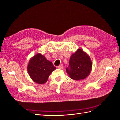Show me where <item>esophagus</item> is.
Listing matches in <instances>:
<instances>
[{
  "label": "esophagus",
  "mask_w": 120,
  "mask_h": 120,
  "mask_svg": "<svg viewBox=\"0 0 120 120\" xmlns=\"http://www.w3.org/2000/svg\"><path fill=\"white\" fill-rule=\"evenodd\" d=\"M58 68H61V69H62V68H63V64H60V65L58 66Z\"/></svg>",
  "instance_id": "obj_1"
}]
</instances>
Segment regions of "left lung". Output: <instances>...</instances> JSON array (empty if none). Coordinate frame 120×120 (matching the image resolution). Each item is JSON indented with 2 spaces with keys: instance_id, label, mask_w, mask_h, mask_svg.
Wrapping results in <instances>:
<instances>
[{
  "instance_id": "obj_1",
  "label": "left lung",
  "mask_w": 120,
  "mask_h": 120,
  "mask_svg": "<svg viewBox=\"0 0 120 120\" xmlns=\"http://www.w3.org/2000/svg\"><path fill=\"white\" fill-rule=\"evenodd\" d=\"M91 67L92 62L90 58L84 51L78 49L71 56L66 72L72 79L79 80L88 76Z\"/></svg>"
}]
</instances>
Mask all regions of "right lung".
Listing matches in <instances>:
<instances>
[{
	"label": "right lung",
	"mask_w": 120,
	"mask_h": 120,
	"mask_svg": "<svg viewBox=\"0 0 120 120\" xmlns=\"http://www.w3.org/2000/svg\"><path fill=\"white\" fill-rule=\"evenodd\" d=\"M56 67L42 55L38 54L30 60L28 71L30 78L39 84L46 82L49 75Z\"/></svg>",
	"instance_id": "obj_1"
}]
</instances>
